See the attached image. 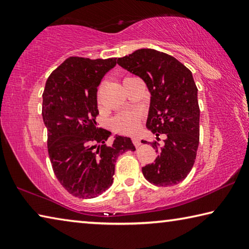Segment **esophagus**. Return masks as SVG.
Listing matches in <instances>:
<instances>
[{"label":"esophagus","mask_w":249,"mask_h":249,"mask_svg":"<svg viewBox=\"0 0 249 249\" xmlns=\"http://www.w3.org/2000/svg\"><path fill=\"white\" fill-rule=\"evenodd\" d=\"M133 142H134V145L137 146V147L142 145V141H141L140 137H134L133 138Z\"/></svg>","instance_id":"1"}]
</instances>
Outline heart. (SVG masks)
<instances>
[{"label":"heart","mask_w":249,"mask_h":249,"mask_svg":"<svg viewBox=\"0 0 249 249\" xmlns=\"http://www.w3.org/2000/svg\"><path fill=\"white\" fill-rule=\"evenodd\" d=\"M132 78V77H127L124 79V82L126 80ZM98 98L99 100L101 99V91L99 90L98 93ZM113 124H114L115 127L121 130L123 133H134L135 130L137 129L138 125H140V114L135 112H127V113H123V114L117 115L114 121H113Z\"/></svg>","instance_id":"b5f03b06"}]
</instances>
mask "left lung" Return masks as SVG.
<instances>
[{
  "mask_svg": "<svg viewBox=\"0 0 249 249\" xmlns=\"http://www.w3.org/2000/svg\"><path fill=\"white\" fill-rule=\"evenodd\" d=\"M122 68L140 77L150 93L146 127L165 144H153L155 162L142 167L151 184L170 187L185 179L195 165L200 138L197 88L187 67L175 57L155 49H138L117 59ZM146 144V141H142Z\"/></svg>",
  "mask_w": 249,
  "mask_h": 249,
  "instance_id": "1",
  "label": "left lung"
}]
</instances>
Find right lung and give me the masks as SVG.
Returning <instances> with one entry per match:
<instances>
[{
  "mask_svg": "<svg viewBox=\"0 0 249 249\" xmlns=\"http://www.w3.org/2000/svg\"><path fill=\"white\" fill-rule=\"evenodd\" d=\"M116 58L70 57L53 70L43 93V120L48 132V154L59 182L82 199H93L113 183L115 162L136 148L130 137L99 128L96 92Z\"/></svg>",
  "mask_w": 249,
  "mask_h": 249,
  "instance_id": "add662e5",
  "label": "right lung"
}]
</instances>
